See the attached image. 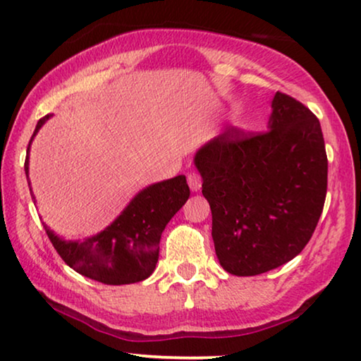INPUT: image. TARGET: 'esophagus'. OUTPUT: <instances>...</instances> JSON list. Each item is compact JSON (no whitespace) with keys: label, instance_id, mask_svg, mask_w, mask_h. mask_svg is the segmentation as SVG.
Returning a JSON list of instances; mask_svg holds the SVG:
<instances>
[{"label":"esophagus","instance_id":"obj_1","mask_svg":"<svg viewBox=\"0 0 361 361\" xmlns=\"http://www.w3.org/2000/svg\"><path fill=\"white\" fill-rule=\"evenodd\" d=\"M188 185H190L191 191H199L202 186V181H201V176L196 171H191V173H188Z\"/></svg>","mask_w":361,"mask_h":361}]
</instances>
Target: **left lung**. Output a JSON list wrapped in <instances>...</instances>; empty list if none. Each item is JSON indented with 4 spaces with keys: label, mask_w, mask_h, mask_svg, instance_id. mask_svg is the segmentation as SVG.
Listing matches in <instances>:
<instances>
[{
    "label": "left lung",
    "mask_w": 361,
    "mask_h": 361,
    "mask_svg": "<svg viewBox=\"0 0 361 361\" xmlns=\"http://www.w3.org/2000/svg\"><path fill=\"white\" fill-rule=\"evenodd\" d=\"M195 165L225 271L257 276L300 255L327 191L324 137L313 111L277 92L269 131L225 129L197 150Z\"/></svg>",
    "instance_id": "1"
}]
</instances>
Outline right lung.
Segmentation results:
<instances>
[{"instance_id":"right-lung-1","label":"right lung","mask_w":361,"mask_h":361,"mask_svg":"<svg viewBox=\"0 0 361 361\" xmlns=\"http://www.w3.org/2000/svg\"><path fill=\"white\" fill-rule=\"evenodd\" d=\"M39 120L32 139L48 118ZM30 139V142H32ZM24 164L29 176V150ZM30 186V181H29ZM190 197L185 175L144 188L133 197L115 222L104 232L82 241H64L45 225L47 235L58 255L74 271L84 277L106 285L141 282L154 272L159 261L160 236L170 219ZM32 199H35L32 195Z\"/></svg>"}]
</instances>
